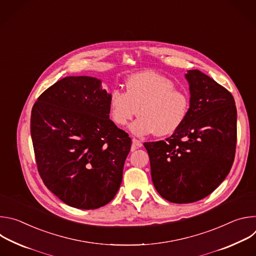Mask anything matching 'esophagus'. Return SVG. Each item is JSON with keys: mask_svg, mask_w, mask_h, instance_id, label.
<instances>
[{"mask_svg": "<svg viewBox=\"0 0 256 256\" xmlns=\"http://www.w3.org/2000/svg\"><path fill=\"white\" fill-rule=\"evenodd\" d=\"M142 142L140 140H138V138H132V151H134V150H136L138 148H140V147H142Z\"/></svg>", "mask_w": 256, "mask_h": 256, "instance_id": "obj_1", "label": "esophagus"}]
</instances>
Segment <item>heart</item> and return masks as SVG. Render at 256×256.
Returning a JSON list of instances; mask_svg holds the SVG:
<instances>
[{"label": "heart", "mask_w": 256, "mask_h": 256, "mask_svg": "<svg viewBox=\"0 0 256 256\" xmlns=\"http://www.w3.org/2000/svg\"><path fill=\"white\" fill-rule=\"evenodd\" d=\"M124 93L112 90L108 98L109 116L118 126H130L136 136L155 134L158 136L175 132L184 124L190 107L188 96L167 77L152 70L136 72L126 78Z\"/></svg>", "instance_id": "b5f03b06"}]
</instances>
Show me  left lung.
I'll return each instance as SVG.
<instances>
[{
    "mask_svg": "<svg viewBox=\"0 0 256 256\" xmlns=\"http://www.w3.org/2000/svg\"><path fill=\"white\" fill-rule=\"evenodd\" d=\"M190 105L165 140L144 142L159 194L174 204L210 194L229 174L236 152L237 110L232 94L198 70L186 75Z\"/></svg>",
    "mask_w": 256,
    "mask_h": 256,
    "instance_id": "8db88e82",
    "label": "left lung"
}]
</instances>
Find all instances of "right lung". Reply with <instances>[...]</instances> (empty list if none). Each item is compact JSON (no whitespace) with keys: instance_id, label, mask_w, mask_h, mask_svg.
I'll return each mask as SVG.
<instances>
[{"instance_id":"add662e5","label":"right lung","mask_w":256,"mask_h":256,"mask_svg":"<svg viewBox=\"0 0 256 256\" xmlns=\"http://www.w3.org/2000/svg\"><path fill=\"white\" fill-rule=\"evenodd\" d=\"M109 95L96 78L66 77L32 107L30 128L38 173L68 206L101 208L120 186L132 140L109 118Z\"/></svg>"}]
</instances>
